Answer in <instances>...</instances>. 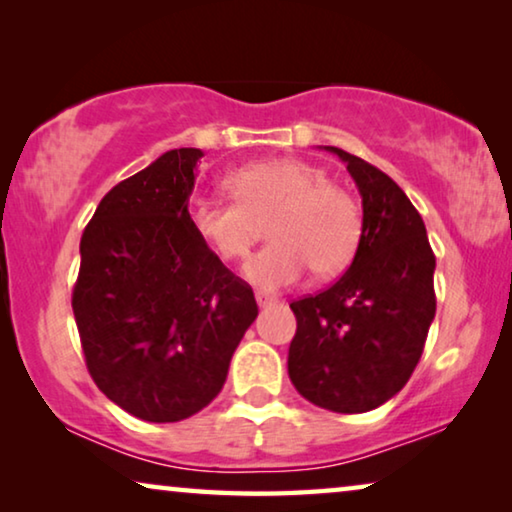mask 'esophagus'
I'll list each match as a JSON object with an SVG mask.
<instances>
[{"label":"esophagus","instance_id":"1","mask_svg":"<svg viewBox=\"0 0 512 512\" xmlns=\"http://www.w3.org/2000/svg\"><path fill=\"white\" fill-rule=\"evenodd\" d=\"M255 299H257L259 306H269V304H273V301H276V297H271V294H266V292H257Z\"/></svg>","mask_w":512,"mask_h":512}]
</instances>
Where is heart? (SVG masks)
Masks as SVG:
<instances>
[{
	"mask_svg": "<svg viewBox=\"0 0 512 512\" xmlns=\"http://www.w3.org/2000/svg\"><path fill=\"white\" fill-rule=\"evenodd\" d=\"M236 204L197 199L190 222L222 259H243L259 225L269 223L271 246L250 259L248 278L264 290L294 285L308 266L318 278L336 276L355 257L362 211L350 192L329 183L320 167L301 160H264L225 178Z\"/></svg>",
	"mask_w": 512,
	"mask_h": 512,
	"instance_id": "obj_1",
	"label": "heart"
}]
</instances>
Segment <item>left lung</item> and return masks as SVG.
I'll list each match as a JSON object with an SVG mask.
<instances>
[{
	"label": "left lung",
	"instance_id": "obj_1",
	"mask_svg": "<svg viewBox=\"0 0 512 512\" xmlns=\"http://www.w3.org/2000/svg\"><path fill=\"white\" fill-rule=\"evenodd\" d=\"M362 194V239L350 269L292 301L297 334L287 373L301 397L334 413L390 401L420 362L436 315V257L406 192L362 157L327 146Z\"/></svg>",
	"mask_w": 512,
	"mask_h": 512
}]
</instances>
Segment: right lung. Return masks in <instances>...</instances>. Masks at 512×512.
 Wrapping results in <instances>:
<instances>
[{
	"label": "right lung",
	"instance_id": "add662e5",
	"mask_svg": "<svg viewBox=\"0 0 512 512\" xmlns=\"http://www.w3.org/2000/svg\"><path fill=\"white\" fill-rule=\"evenodd\" d=\"M201 157L176 148L125 178L81 239L71 306L85 366L106 397L146 422H181L218 397L257 318L253 287L190 222Z\"/></svg>",
	"mask_w": 512,
	"mask_h": 512
}]
</instances>
